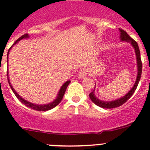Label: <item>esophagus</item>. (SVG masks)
Listing matches in <instances>:
<instances>
[{"instance_id":"obj_1","label":"esophagus","mask_w":150,"mask_h":150,"mask_svg":"<svg viewBox=\"0 0 150 150\" xmlns=\"http://www.w3.org/2000/svg\"><path fill=\"white\" fill-rule=\"evenodd\" d=\"M87 74H88V72H87L86 69V68H81L79 71V73H78V76H79V78H86Z\"/></svg>"}]
</instances>
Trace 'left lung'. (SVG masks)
<instances>
[{
	"label": "left lung",
	"mask_w": 150,
	"mask_h": 150,
	"mask_svg": "<svg viewBox=\"0 0 150 150\" xmlns=\"http://www.w3.org/2000/svg\"><path fill=\"white\" fill-rule=\"evenodd\" d=\"M119 30H120V40H121L122 42H126L130 43V45L133 46V47L135 50V53H136V61H137V77H136V82H135L133 88H132L125 95L123 96L122 97H120V98L117 99V100H112V101H104V100H100V99L97 98L95 96V94H94V90H95V87H94V89L93 90L92 92H91L89 94V97L90 99H91V101H92L94 104L98 105L99 107L103 108H114L119 107V106L124 104L128 99H130V97H131V96L133 95V93L135 92V91H136V88H137L138 86V84H139V81H140L141 75H142V60H141L140 50H139V45H138L137 42H136L134 40H133V39H132L124 30H122V29L121 28H119Z\"/></svg>",
	"instance_id": "obj_1"
}]
</instances>
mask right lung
Listing matches in <instances>:
<instances>
[{
    "instance_id": "right-lung-1",
    "label": "right lung",
    "mask_w": 150,
    "mask_h": 150,
    "mask_svg": "<svg viewBox=\"0 0 150 150\" xmlns=\"http://www.w3.org/2000/svg\"><path fill=\"white\" fill-rule=\"evenodd\" d=\"M29 38V35L27 34V33H25V34L23 35V36H21V37H20V38L18 39V40H17V41L15 42L13 44V45L11 46V47H10V49L8 50V53H7V64H8V53H9V50H11V47H13L14 45H15L17 44V42H18L19 41H20L21 40H23V39H28ZM7 78H8V84H9L10 87H11V90H12V91L14 92V94H15L16 97H17V99H18L19 100H20V102H21L23 104H24L25 105L27 106V107L28 108H30L33 109V110H40V111H45V110H50V109L56 107V105H58L59 104V103H61V101H62V98H63L64 95L65 94V91H66V89L67 88L68 85L69 84V83H70V81H66V82L64 83L63 84V85L62 86V87H61L60 90H59V93H58L57 94V97H56V98L54 100H53V102H51V103H47V104H43V105H39V104H35V103H30V102L28 101V100H25V99H23V97H21L20 95H19L18 93L17 92V91H15V90L14 89V88H13V86H11V83H10V79L9 78H8V73H7Z\"/></svg>"
}]
</instances>
